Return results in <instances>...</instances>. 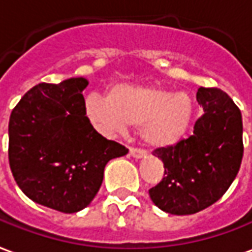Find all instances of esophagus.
Wrapping results in <instances>:
<instances>
[{
    "instance_id": "obj_1",
    "label": "esophagus",
    "mask_w": 252,
    "mask_h": 252,
    "mask_svg": "<svg viewBox=\"0 0 252 252\" xmlns=\"http://www.w3.org/2000/svg\"><path fill=\"white\" fill-rule=\"evenodd\" d=\"M130 156L134 158V159H143L145 158V152L143 149H137V148H130Z\"/></svg>"
}]
</instances>
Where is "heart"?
I'll use <instances>...</instances> for the list:
<instances>
[{"label": "heart", "instance_id": "b5f03b06", "mask_svg": "<svg viewBox=\"0 0 252 252\" xmlns=\"http://www.w3.org/2000/svg\"><path fill=\"white\" fill-rule=\"evenodd\" d=\"M85 108L90 122L103 133H119L141 125V140L155 149L181 143L195 112L188 93L149 85H116L108 97H88Z\"/></svg>", "mask_w": 252, "mask_h": 252}]
</instances>
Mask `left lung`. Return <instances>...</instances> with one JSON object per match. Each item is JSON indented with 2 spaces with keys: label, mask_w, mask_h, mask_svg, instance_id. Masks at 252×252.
<instances>
[{
  "label": "left lung",
  "mask_w": 252,
  "mask_h": 252,
  "mask_svg": "<svg viewBox=\"0 0 252 252\" xmlns=\"http://www.w3.org/2000/svg\"><path fill=\"white\" fill-rule=\"evenodd\" d=\"M196 100L203 115L193 136L169 149H156L164 177L149 189L156 207L174 216L207 209L235 181L243 159L242 112L221 89L199 88Z\"/></svg>",
  "instance_id": "1"
}]
</instances>
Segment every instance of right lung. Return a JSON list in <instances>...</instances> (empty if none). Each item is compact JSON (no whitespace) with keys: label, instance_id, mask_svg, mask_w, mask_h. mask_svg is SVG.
<instances>
[{"label":"right lung","instance_id":"add662e5","mask_svg":"<svg viewBox=\"0 0 252 252\" xmlns=\"http://www.w3.org/2000/svg\"><path fill=\"white\" fill-rule=\"evenodd\" d=\"M86 78L38 83L9 118V164L19 188L62 213L88 207L101 187L105 164L129 149L104 138L86 116Z\"/></svg>","mask_w":252,"mask_h":252}]
</instances>
